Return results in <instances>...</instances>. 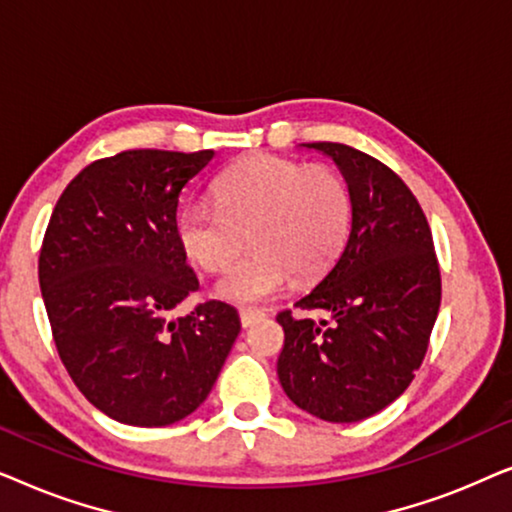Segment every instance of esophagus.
Here are the masks:
<instances>
[{"label":"esophagus","instance_id":"esophagus-1","mask_svg":"<svg viewBox=\"0 0 512 512\" xmlns=\"http://www.w3.org/2000/svg\"><path fill=\"white\" fill-rule=\"evenodd\" d=\"M263 317H265V312H261V310H242L240 324H242V328H251L254 324H258Z\"/></svg>","mask_w":512,"mask_h":512}]
</instances>
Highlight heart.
I'll return each mask as SVG.
<instances>
[{"instance_id": "heart-1", "label": "heart", "mask_w": 512, "mask_h": 512, "mask_svg": "<svg viewBox=\"0 0 512 512\" xmlns=\"http://www.w3.org/2000/svg\"><path fill=\"white\" fill-rule=\"evenodd\" d=\"M216 205L181 209L177 242L188 261L207 272L226 270L244 244L249 251L216 284L235 305H261L279 296L293 275H324L352 230V195L333 167L261 156L216 181Z\"/></svg>"}]
</instances>
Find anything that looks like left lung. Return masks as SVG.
I'll use <instances>...</instances> for the list:
<instances>
[{
  "label": "left lung",
  "instance_id": "8db88e82",
  "mask_svg": "<svg viewBox=\"0 0 512 512\" xmlns=\"http://www.w3.org/2000/svg\"><path fill=\"white\" fill-rule=\"evenodd\" d=\"M333 158L352 195V230L331 270L296 303L333 324L277 314L282 389L324 422H361L408 389L440 307L429 221L403 179L380 160L335 142L305 144Z\"/></svg>",
  "mask_w": 512,
  "mask_h": 512
}]
</instances>
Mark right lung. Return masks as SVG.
<instances>
[{
  "label": "right lung",
  "instance_id": "1",
  "mask_svg": "<svg viewBox=\"0 0 512 512\" xmlns=\"http://www.w3.org/2000/svg\"><path fill=\"white\" fill-rule=\"evenodd\" d=\"M214 151L132 149L69 181L48 221L39 286L69 377L97 410L167 426L200 408L240 333L235 307L167 321L198 277L177 242L184 186Z\"/></svg>",
  "mask_w": 512,
  "mask_h": 512
}]
</instances>
